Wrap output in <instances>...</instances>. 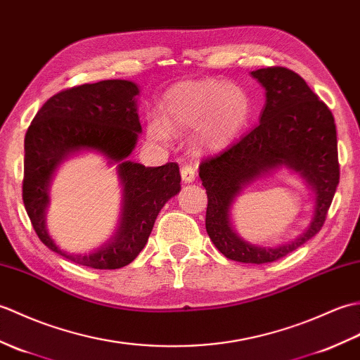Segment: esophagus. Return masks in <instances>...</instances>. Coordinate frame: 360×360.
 Wrapping results in <instances>:
<instances>
[{"label":"esophagus","instance_id":"1","mask_svg":"<svg viewBox=\"0 0 360 360\" xmlns=\"http://www.w3.org/2000/svg\"><path fill=\"white\" fill-rule=\"evenodd\" d=\"M180 174H181V180L185 183H193L195 180V169L191 165L181 166Z\"/></svg>","mask_w":360,"mask_h":360}]
</instances>
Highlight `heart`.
Returning <instances> with one entry per match:
<instances>
[{"label":"heart","mask_w":360,"mask_h":360,"mask_svg":"<svg viewBox=\"0 0 360 360\" xmlns=\"http://www.w3.org/2000/svg\"><path fill=\"white\" fill-rule=\"evenodd\" d=\"M251 100L236 86L217 79L175 84L165 94L162 118L148 123L149 139L166 145L172 134L193 132L198 150H217L240 135L251 118Z\"/></svg>","instance_id":"1"}]
</instances>
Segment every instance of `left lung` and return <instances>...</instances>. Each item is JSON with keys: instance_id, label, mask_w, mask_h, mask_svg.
Returning a JSON list of instances; mask_svg holds the SVG:
<instances>
[{"instance_id": "8db88e82", "label": "left lung", "mask_w": 360, "mask_h": 360, "mask_svg": "<svg viewBox=\"0 0 360 360\" xmlns=\"http://www.w3.org/2000/svg\"><path fill=\"white\" fill-rule=\"evenodd\" d=\"M251 75L266 91L260 123L221 153L203 158L198 175L207 194L206 231L215 248L231 260L262 265L285 257L322 229L340 172L334 117L305 79L281 66ZM282 165L299 172L314 189L315 217L294 243L276 248L248 244L230 226L229 207L245 184Z\"/></svg>"}]
</instances>
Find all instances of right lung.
<instances>
[{"instance_id": "1", "label": "right lung", "mask_w": 360, "mask_h": 360, "mask_svg": "<svg viewBox=\"0 0 360 360\" xmlns=\"http://www.w3.org/2000/svg\"><path fill=\"white\" fill-rule=\"evenodd\" d=\"M139 86L127 79H105L55 94L32 120L24 137L22 202L37 236L49 250L95 269L123 268L145 248L160 210L180 191L177 163L146 167L127 157L137 145ZM97 150L119 163L124 185L122 219L109 244L91 255H68L45 229L49 183L68 155Z\"/></svg>"}]
</instances>
